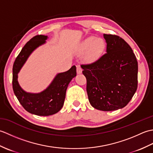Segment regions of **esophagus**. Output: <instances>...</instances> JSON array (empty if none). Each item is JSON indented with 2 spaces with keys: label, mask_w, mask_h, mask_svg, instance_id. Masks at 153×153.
Masks as SVG:
<instances>
[{
  "label": "esophagus",
  "mask_w": 153,
  "mask_h": 153,
  "mask_svg": "<svg viewBox=\"0 0 153 153\" xmlns=\"http://www.w3.org/2000/svg\"><path fill=\"white\" fill-rule=\"evenodd\" d=\"M82 72V68H81L80 65H77V73L79 74Z\"/></svg>",
  "instance_id": "esophagus-1"
}]
</instances>
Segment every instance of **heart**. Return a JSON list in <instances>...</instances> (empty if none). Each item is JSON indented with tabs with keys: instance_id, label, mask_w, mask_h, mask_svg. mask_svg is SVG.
Returning <instances> with one entry per match:
<instances>
[{
	"instance_id": "heart-1",
	"label": "heart",
	"mask_w": 153,
	"mask_h": 153,
	"mask_svg": "<svg viewBox=\"0 0 153 153\" xmlns=\"http://www.w3.org/2000/svg\"><path fill=\"white\" fill-rule=\"evenodd\" d=\"M106 43L102 38L90 36L84 40L80 46L82 53H85V59L89 62L97 60L105 50Z\"/></svg>"
}]
</instances>
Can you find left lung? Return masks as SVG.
Wrapping results in <instances>:
<instances>
[{"label": "left lung", "mask_w": 153, "mask_h": 153, "mask_svg": "<svg viewBox=\"0 0 153 153\" xmlns=\"http://www.w3.org/2000/svg\"><path fill=\"white\" fill-rule=\"evenodd\" d=\"M106 53L82 64L91 105L102 111L125 107L137 88L138 64L130 46L118 35L104 34Z\"/></svg>", "instance_id": "8db88e82"}]
</instances>
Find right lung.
<instances>
[{
    "instance_id": "1",
    "label": "right lung",
    "mask_w": 153,
    "mask_h": 153,
    "mask_svg": "<svg viewBox=\"0 0 153 153\" xmlns=\"http://www.w3.org/2000/svg\"><path fill=\"white\" fill-rule=\"evenodd\" d=\"M47 36L36 35L29 41L16 57L12 68V87L19 103L28 112L47 116L60 111L64 105L68 84L76 76V67L58 74L47 88L39 93H27L19 86L18 74L35 48L45 43Z\"/></svg>"
}]
</instances>
